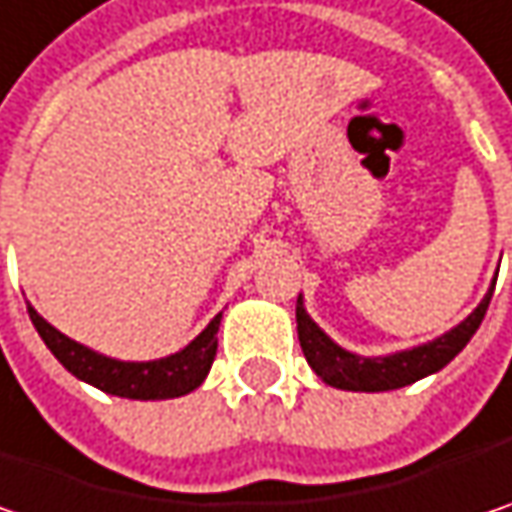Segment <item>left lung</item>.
I'll return each mask as SVG.
<instances>
[{
	"label": "left lung",
	"mask_w": 512,
	"mask_h": 512,
	"mask_svg": "<svg viewBox=\"0 0 512 512\" xmlns=\"http://www.w3.org/2000/svg\"><path fill=\"white\" fill-rule=\"evenodd\" d=\"M493 289H496V281L490 284L487 295L481 298V304L458 327L446 330L443 336H437L426 345L397 350V353H388V356H359V353H350L345 347L336 345L310 318V313L304 310V298L298 295V304H295L298 342H301V350H304L310 368L333 388L371 391V394L374 391L406 388V385L423 379V376L437 374L440 368H446L464 350L466 342L475 336V330L481 327V321L487 316Z\"/></svg>",
	"instance_id": "obj_1"
}]
</instances>
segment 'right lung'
<instances>
[{
	"mask_svg": "<svg viewBox=\"0 0 512 512\" xmlns=\"http://www.w3.org/2000/svg\"><path fill=\"white\" fill-rule=\"evenodd\" d=\"M28 316L34 321L40 339L57 356V362L77 379L101 388L106 394L127 397V400H173L199 388L211 371V362L217 356V330H220L223 313L211 318L208 327L191 345L153 362H121V359H112L92 347L80 345L75 339L63 336L57 327H51L31 304H28Z\"/></svg>",
	"mask_w": 512,
	"mask_h": 512,
	"instance_id": "add662e5",
	"label": "right lung"
}]
</instances>
